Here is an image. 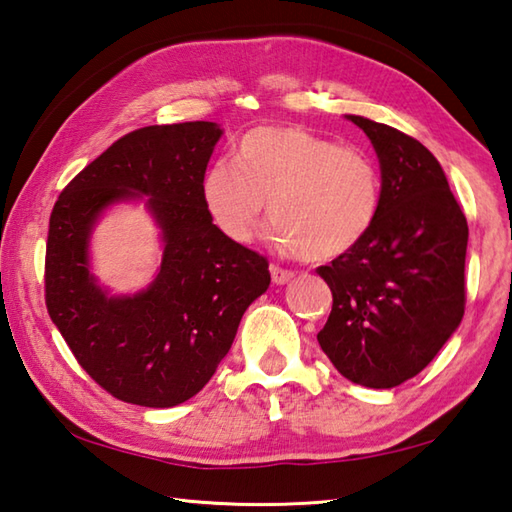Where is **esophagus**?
<instances>
[{
    "mask_svg": "<svg viewBox=\"0 0 512 512\" xmlns=\"http://www.w3.org/2000/svg\"><path fill=\"white\" fill-rule=\"evenodd\" d=\"M269 271H271V280H274L276 285H285L291 278H294V271L280 267V265H271Z\"/></svg>",
    "mask_w": 512,
    "mask_h": 512,
    "instance_id": "esophagus-1",
    "label": "esophagus"
}]
</instances>
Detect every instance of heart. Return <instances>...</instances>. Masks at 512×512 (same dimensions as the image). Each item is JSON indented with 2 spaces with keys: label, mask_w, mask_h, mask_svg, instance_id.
<instances>
[{
  "label": "heart",
  "mask_w": 512,
  "mask_h": 512,
  "mask_svg": "<svg viewBox=\"0 0 512 512\" xmlns=\"http://www.w3.org/2000/svg\"><path fill=\"white\" fill-rule=\"evenodd\" d=\"M378 165L356 145H338L300 125H260L203 179V203L234 243L254 236L269 203L276 241L311 263L358 247L380 212Z\"/></svg>",
  "instance_id": "1"
}]
</instances>
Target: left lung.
I'll use <instances>...</instances> for the list:
<instances>
[{
    "instance_id": "1",
    "label": "left lung",
    "mask_w": 512,
    "mask_h": 512,
    "mask_svg": "<svg viewBox=\"0 0 512 512\" xmlns=\"http://www.w3.org/2000/svg\"><path fill=\"white\" fill-rule=\"evenodd\" d=\"M349 119L378 152L382 198L367 238L316 269L333 296L318 342L347 380L391 389L420 373L462 322L468 225L420 141Z\"/></svg>"
}]
</instances>
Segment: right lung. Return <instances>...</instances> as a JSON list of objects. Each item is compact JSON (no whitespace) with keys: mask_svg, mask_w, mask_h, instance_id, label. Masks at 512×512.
I'll return each mask as SVG.
<instances>
[{"mask_svg":"<svg viewBox=\"0 0 512 512\" xmlns=\"http://www.w3.org/2000/svg\"><path fill=\"white\" fill-rule=\"evenodd\" d=\"M223 130L212 121L148 125L86 165L50 214L46 307L81 369L117 400L168 409L214 375L245 309L269 287L265 256L212 223L203 179ZM141 193L164 229L155 283L108 299L87 269V238L108 204Z\"/></svg>","mask_w":512,"mask_h":512,"instance_id":"right-lung-1","label":"right lung"}]
</instances>
